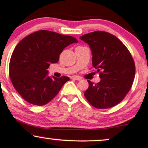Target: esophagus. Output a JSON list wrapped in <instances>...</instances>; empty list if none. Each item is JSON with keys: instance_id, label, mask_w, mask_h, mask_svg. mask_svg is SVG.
Instances as JSON below:
<instances>
[{"instance_id": "34e87169", "label": "esophagus", "mask_w": 148, "mask_h": 148, "mask_svg": "<svg viewBox=\"0 0 148 148\" xmlns=\"http://www.w3.org/2000/svg\"><path fill=\"white\" fill-rule=\"evenodd\" d=\"M72 78L73 79L76 80V81H80V80L81 79V78L80 77V76H73Z\"/></svg>"}]
</instances>
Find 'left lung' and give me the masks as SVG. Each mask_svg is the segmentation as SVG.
<instances>
[{"mask_svg": "<svg viewBox=\"0 0 148 148\" xmlns=\"http://www.w3.org/2000/svg\"><path fill=\"white\" fill-rule=\"evenodd\" d=\"M80 39L90 47L92 67L101 79L96 84L88 81L86 99L99 109L115 106L123 101L134 82L136 67L130 51L118 37L106 32H92Z\"/></svg>", "mask_w": 148, "mask_h": 148, "instance_id": "8db88e82", "label": "left lung"}]
</instances>
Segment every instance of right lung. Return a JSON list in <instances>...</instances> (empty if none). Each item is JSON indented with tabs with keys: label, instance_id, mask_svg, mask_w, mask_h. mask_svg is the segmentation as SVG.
Returning <instances> with one entry per match:
<instances>
[{
	"label": "right lung",
	"instance_id": "add662e5",
	"mask_svg": "<svg viewBox=\"0 0 148 148\" xmlns=\"http://www.w3.org/2000/svg\"><path fill=\"white\" fill-rule=\"evenodd\" d=\"M75 42L78 41L74 37L45 30L31 33L18 42L10 58L9 75L25 101L43 106L57 95L69 78L51 79L47 69L51 63L58 62L65 47Z\"/></svg>",
	"mask_w": 148,
	"mask_h": 148
}]
</instances>
